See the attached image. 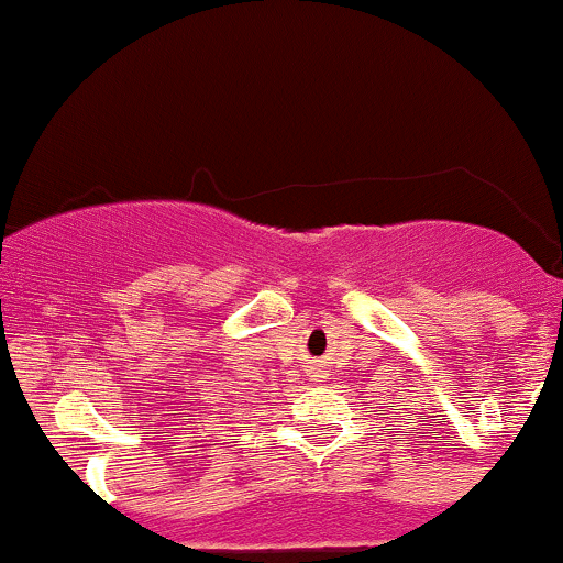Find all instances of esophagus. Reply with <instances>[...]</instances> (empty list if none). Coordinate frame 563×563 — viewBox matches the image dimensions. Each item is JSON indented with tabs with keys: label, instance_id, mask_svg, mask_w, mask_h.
<instances>
[{
	"label": "esophagus",
	"instance_id": "obj_1",
	"mask_svg": "<svg viewBox=\"0 0 563 563\" xmlns=\"http://www.w3.org/2000/svg\"><path fill=\"white\" fill-rule=\"evenodd\" d=\"M308 376H311L313 380L324 378V367L322 365H311V367H308Z\"/></svg>",
	"mask_w": 563,
	"mask_h": 563
}]
</instances>
